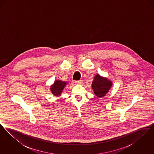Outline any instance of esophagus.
Wrapping results in <instances>:
<instances>
[{
  "instance_id": "1",
  "label": "esophagus",
  "mask_w": 154,
  "mask_h": 154,
  "mask_svg": "<svg viewBox=\"0 0 154 154\" xmlns=\"http://www.w3.org/2000/svg\"><path fill=\"white\" fill-rule=\"evenodd\" d=\"M75 83L76 84H81L82 83V80L75 81Z\"/></svg>"
}]
</instances>
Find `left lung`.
<instances>
[{
  "instance_id": "obj_1",
  "label": "left lung",
  "mask_w": 154,
  "mask_h": 154,
  "mask_svg": "<svg viewBox=\"0 0 154 154\" xmlns=\"http://www.w3.org/2000/svg\"><path fill=\"white\" fill-rule=\"evenodd\" d=\"M112 85V82L107 78L101 77L99 74H96L92 82V88L97 97H102L109 92Z\"/></svg>"
}]
</instances>
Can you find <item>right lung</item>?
<instances>
[{"mask_svg":"<svg viewBox=\"0 0 154 154\" xmlns=\"http://www.w3.org/2000/svg\"><path fill=\"white\" fill-rule=\"evenodd\" d=\"M67 84V82L61 80H56L53 85L51 86V91L52 94L55 96H60L61 95L63 89Z\"/></svg>","mask_w":154,"mask_h":154,"instance_id":"add662e5","label":"right lung"}]
</instances>
